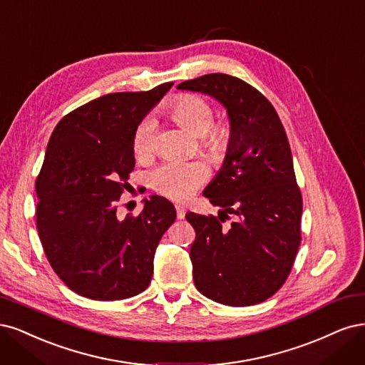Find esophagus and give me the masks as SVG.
<instances>
[{
	"label": "esophagus",
	"instance_id": "34e87169",
	"mask_svg": "<svg viewBox=\"0 0 365 365\" xmlns=\"http://www.w3.org/2000/svg\"><path fill=\"white\" fill-rule=\"evenodd\" d=\"M175 212H178L179 220H183L185 218V206L183 205H175Z\"/></svg>",
	"mask_w": 365,
	"mask_h": 365
}]
</instances>
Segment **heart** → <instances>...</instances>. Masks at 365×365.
Segmentation results:
<instances>
[{
	"label": "heart",
	"mask_w": 365,
	"mask_h": 365,
	"mask_svg": "<svg viewBox=\"0 0 365 365\" xmlns=\"http://www.w3.org/2000/svg\"><path fill=\"white\" fill-rule=\"evenodd\" d=\"M170 118L190 135L200 138V144L215 156H226L233 144V127L229 121H214L215 112L207 100L195 93H180L167 108ZM156 123L150 116L138 124L132 138L136 159L144 160L155 150ZM209 178L202 162H167L151 174L155 190L173 200L190 198Z\"/></svg>",
	"instance_id": "b5f03b06"
}]
</instances>
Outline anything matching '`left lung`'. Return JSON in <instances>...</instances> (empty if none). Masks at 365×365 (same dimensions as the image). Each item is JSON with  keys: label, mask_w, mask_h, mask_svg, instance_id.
Returning <instances> with one entry per match:
<instances>
[{"label": "left lung", "mask_w": 365, "mask_h": 365, "mask_svg": "<svg viewBox=\"0 0 365 365\" xmlns=\"http://www.w3.org/2000/svg\"><path fill=\"white\" fill-rule=\"evenodd\" d=\"M178 88L215 97L233 127L225 165L205 190L222 210L218 217L186 214L195 230L194 284L227 307L265 302L285 284L302 241L303 202L285 128L268 98L238 77L206 74Z\"/></svg>", "instance_id": "1"}]
</instances>
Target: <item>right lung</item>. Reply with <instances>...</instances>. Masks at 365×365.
I'll return each mask as SVG.
<instances>
[{
	"mask_svg": "<svg viewBox=\"0 0 365 365\" xmlns=\"http://www.w3.org/2000/svg\"><path fill=\"white\" fill-rule=\"evenodd\" d=\"M171 86L92 100L65 115L50 138L36 179V227L54 273L78 296L123 300L150 285L175 209L151 195L139 215L120 217L118 202L135 168V128Z\"/></svg>",
	"mask_w": 365,
	"mask_h": 365,
	"instance_id": "obj_1",
	"label": "right lung"
}]
</instances>
